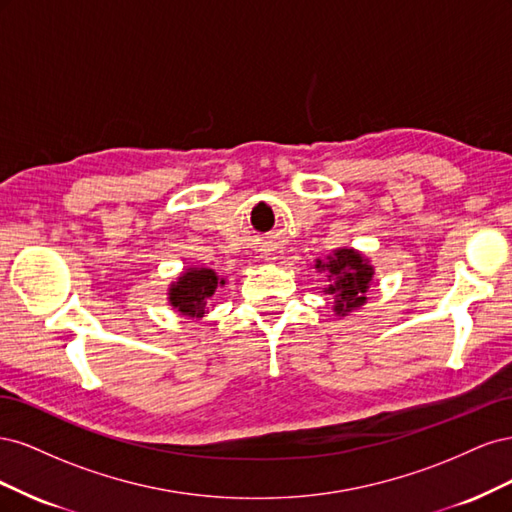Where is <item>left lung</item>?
I'll use <instances>...</instances> for the list:
<instances>
[{"label":"left lung","mask_w":512,"mask_h":512,"mask_svg":"<svg viewBox=\"0 0 512 512\" xmlns=\"http://www.w3.org/2000/svg\"><path fill=\"white\" fill-rule=\"evenodd\" d=\"M316 269L327 275L329 286L324 292L335 299L333 312L337 316H348L352 309L361 307L367 301V288L374 277V267L369 265V258L352 247H339L324 260H316Z\"/></svg>","instance_id":"8db88e82"}]
</instances>
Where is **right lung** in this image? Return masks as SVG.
Segmentation results:
<instances>
[{
	"mask_svg": "<svg viewBox=\"0 0 512 512\" xmlns=\"http://www.w3.org/2000/svg\"><path fill=\"white\" fill-rule=\"evenodd\" d=\"M224 284V277L213 269L190 267L177 277V282L170 284L168 303L185 318H203L207 314L209 301Z\"/></svg>",
	"mask_w": 512,
	"mask_h": 512,
	"instance_id": "right-lung-1",
	"label": "right lung"
}]
</instances>
